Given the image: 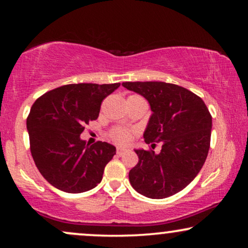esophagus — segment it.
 Masks as SVG:
<instances>
[{
  "label": "esophagus",
  "instance_id": "34e87169",
  "mask_svg": "<svg viewBox=\"0 0 248 248\" xmlns=\"http://www.w3.org/2000/svg\"><path fill=\"white\" fill-rule=\"evenodd\" d=\"M127 151H128L127 149H125V148H117V151H116V154H117L118 155H123L126 154Z\"/></svg>",
  "mask_w": 248,
  "mask_h": 248
}]
</instances>
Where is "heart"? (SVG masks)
Segmentation results:
<instances>
[{"instance_id": "1", "label": "heart", "mask_w": 248, "mask_h": 248, "mask_svg": "<svg viewBox=\"0 0 248 248\" xmlns=\"http://www.w3.org/2000/svg\"><path fill=\"white\" fill-rule=\"evenodd\" d=\"M110 138L118 144H126L131 140V132L127 128L117 127L110 132Z\"/></svg>"}]
</instances>
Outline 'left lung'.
<instances>
[{
	"label": "left lung",
	"mask_w": 248,
	"mask_h": 248,
	"mask_svg": "<svg viewBox=\"0 0 248 248\" xmlns=\"http://www.w3.org/2000/svg\"><path fill=\"white\" fill-rule=\"evenodd\" d=\"M122 86L148 100L151 116L145 143L162 142L161 151L134 150L139 162L128 172L135 191L150 199H165L184 189L208 157L212 117L199 96L177 84L123 82Z\"/></svg>",
	"instance_id": "left-lung-1"
}]
</instances>
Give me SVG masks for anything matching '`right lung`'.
I'll list each match as a JSON object with an SVG mask.
<instances>
[{
    "label": "right lung",
    "mask_w": 248,
    "mask_h": 248,
    "mask_svg": "<svg viewBox=\"0 0 248 248\" xmlns=\"http://www.w3.org/2000/svg\"><path fill=\"white\" fill-rule=\"evenodd\" d=\"M120 83L66 84L44 93L27 118L33 161L49 184L66 193H82L99 184L116 154L107 142L87 144L84 125L98 118L100 105Z\"/></svg>",
    "instance_id": "right-lung-1"
}]
</instances>
